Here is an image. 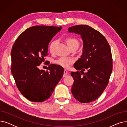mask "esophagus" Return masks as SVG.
Here are the masks:
<instances>
[{
  "label": "esophagus",
  "mask_w": 127,
  "mask_h": 127,
  "mask_svg": "<svg viewBox=\"0 0 127 127\" xmlns=\"http://www.w3.org/2000/svg\"><path fill=\"white\" fill-rule=\"evenodd\" d=\"M68 74V71L66 69H64V74H63V77H65L66 76H67Z\"/></svg>",
  "instance_id": "1"
}]
</instances>
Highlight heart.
I'll return each mask as SVG.
<instances>
[{
  "label": "heart",
  "mask_w": 127,
  "mask_h": 127,
  "mask_svg": "<svg viewBox=\"0 0 127 127\" xmlns=\"http://www.w3.org/2000/svg\"><path fill=\"white\" fill-rule=\"evenodd\" d=\"M66 42H67V44L68 46L70 47L73 45H79V42L77 39L74 37H69L66 40ZM56 41H53L51 42V43L50 45L49 46V49L51 52L53 51V47L56 43ZM74 62V59L71 58L69 57H63L60 58L58 60H57L55 61V63L57 64L58 65L62 66V67L64 68H68L69 66L72 64Z\"/></svg>",
  "instance_id": "obj_1"
}]
</instances>
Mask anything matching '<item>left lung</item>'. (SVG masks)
Returning <instances> with one entry per match:
<instances>
[{"mask_svg":"<svg viewBox=\"0 0 127 127\" xmlns=\"http://www.w3.org/2000/svg\"><path fill=\"white\" fill-rule=\"evenodd\" d=\"M68 30L80 35L83 41L82 55L74 66L79 71L71 72L74 80L72 94L79 102L89 103L100 96L108 84L112 72L110 47L101 33L89 26L76 25Z\"/></svg>","mask_w":127,"mask_h":127,"instance_id":"1","label":"left lung"}]
</instances>
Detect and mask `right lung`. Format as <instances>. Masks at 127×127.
Masks as SVG:
<instances>
[{
  "label": "right lung",
  "mask_w": 127,
  "mask_h": 127,
  "mask_svg": "<svg viewBox=\"0 0 127 127\" xmlns=\"http://www.w3.org/2000/svg\"><path fill=\"white\" fill-rule=\"evenodd\" d=\"M62 27L35 26L27 29L13 45L11 70L18 90L33 102H43L52 95L64 69L50 64L48 71L38 68L47 55L48 45Z\"/></svg>",
  "instance_id": "add662e5"
}]
</instances>
